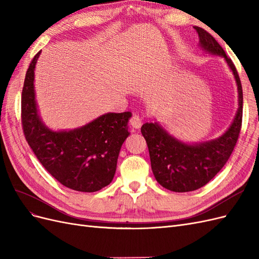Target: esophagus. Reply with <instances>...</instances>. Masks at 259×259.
<instances>
[{
  "mask_svg": "<svg viewBox=\"0 0 259 259\" xmlns=\"http://www.w3.org/2000/svg\"><path fill=\"white\" fill-rule=\"evenodd\" d=\"M130 123H131L133 128L138 130V128H140V126H142L143 119L138 114H134V115L132 116V119L130 120Z\"/></svg>",
  "mask_w": 259,
  "mask_h": 259,
  "instance_id": "esophagus-1",
  "label": "esophagus"
}]
</instances>
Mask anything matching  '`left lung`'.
Segmentation results:
<instances>
[{
  "label": "left lung",
  "mask_w": 259,
  "mask_h": 259,
  "mask_svg": "<svg viewBox=\"0 0 259 259\" xmlns=\"http://www.w3.org/2000/svg\"><path fill=\"white\" fill-rule=\"evenodd\" d=\"M203 52L225 59L233 74L238 90L236 116L222 136L202 143H186L176 138L158 122L142 126L153 175L162 187L174 192H189L205 186L228 161L237 144L242 124L243 93L238 71L215 38L204 29L194 27Z\"/></svg>",
  "instance_id": "left-lung-1"
}]
</instances>
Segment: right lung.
Listing matches in <instances>:
<instances>
[{
  "label": "right lung",
  "instance_id": "obj_1",
  "mask_svg": "<svg viewBox=\"0 0 259 259\" xmlns=\"http://www.w3.org/2000/svg\"><path fill=\"white\" fill-rule=\"evenodd\" d=\"M41 52L31 61L21 95L25 137L45 169L70 189L95 192L112 182L121 147L130 135V111L109 112L73 130L54 131L38 114L34 70Z\"/></svg>",
  "mask_w": 259,
  "mask_h": 259
}]
</instances>
